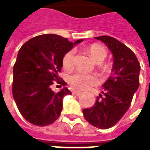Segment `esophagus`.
Listing matches in <instances>:
<instances>
[{"mask_svg": "<svg viewBox=\"0 0 150 150\" xmlns=\"http://www.w3.org/2000/svg\"><path fill=\"white\" fill-rule=\"evenodd\" d=\"M72 94L75 95V96H80V95H81V92H80V91H72Z\"/></svg>", "mask_w": 150, "mask_h": 150, "instance_id": "1", "label": "esophagus"}]
</instances>
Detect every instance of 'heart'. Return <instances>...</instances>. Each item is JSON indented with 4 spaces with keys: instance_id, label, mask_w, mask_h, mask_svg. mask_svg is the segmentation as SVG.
Wrapping results in <instances>:
<instances>
[{
    "instance_id": "b5f03b06",
    "label": "heart",
    "mask_w": 150,
    "mask_h": 150,
    "mask_svg": "<svg viewBox=\"0 0 150 150\" xmlns=\"http://www.w3.org/2000/svg\"><path fill=\"white\" fill-rule=\"evenodd\" d=\"M87 51L89 53L92 59L97 62H100L107 56V50L100 44L93 43L87 47ZM74 50H70L66 53L62 58V66L65 69L70 70L74 67ZM100 79L96 74H86L83 72H77L69 78V83L72 88L79 90H85L91 86L97 84Z\"/></svg>"
}]
</instances>
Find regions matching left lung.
I'll use <instances>...</instances> for the list:
<instances>
[{
  "label": "left lung",
  "mask_w": 150,
  "mask_h": 150,
  "mask_svg": "<svg viewBox=\"0 0 150 150\" xmlns=\"http://www.w3.org/2000/svg\"><path fill=\"white\" fill-rule=\"evenodd\" d=\"M104 42L113 54L112 76L104 84V91L94 105L83 110L85 120L98 129L116 125L131 105L140 84V63L135 54L124 43L110 36L96 37Z\"/></svg>",
  "instance_id": "left-lung-1"
}]
</instances>
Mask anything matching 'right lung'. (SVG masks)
<instances>
[{"label":"right lung","mask_w":150,"mask_h":150,"mask_svg":"<svg viewBox=\"0 0 150 150\" xmlns=\"http://www.w3.org/2000/svg\"><path fill=\"white\" fill-rule=\"evenodd\" d=\"M57 34H42L31 38L18 51L13 66V96L21 116L37 126L51 125L62 109V98L71 95L68 88L54 92V83L66 85L59 77L62 58L75 44Z\"/></svg>","instance_id":"right-lung-1"}]
</instances>
